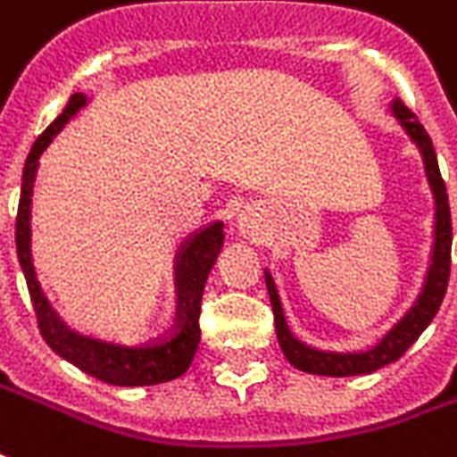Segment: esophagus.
I'll return each mask as SVG.
<instances>
[{
  "label": "esophagus",
  "instance_id": "34e87169",
  "mask_svg": "<svg viewBox=\"0 0 457 457\" xmlns=\"http://www.w3.org/2000/svg\"><path fill=\"white\" fill-rule=\"evenodd\" d=\"M250 220H242V229H245V232H250Z\"/></svg>",
  "mask_w": 457,
  "mask_h": 457
}]
</instances>
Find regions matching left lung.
Wrapping results in <instances>:
<instances>
[{"label":"left lung","mask_w":457,"mask_h":457,"mask_svg":"<svg viewBox=\"0 0 457 457\" xmlns=\"http://www.w3.org/2000/svg\"><path fill=\"white\" fill-rule=\"evenodd\" d=\"M394 113L403 123V129L411 133V138L416 140L420 153H423L426 173H428V180L433 185V195H436V250H433V264H430L428 282H426V289H423V295L418 299V304L408 312V317L376 349L363 351V353H327V351L309 349L302 341H296L292 337V331L287 328V321H284L282 304H279V296H277V289H274L272 277L264 274L270 302H272L274 327H277L279 346H282L287 361L306 373H319V376H359V373L376 371V369H381L386 363L398 361L413 346V341L426 331V327L433 321V317L438 314L440 304H443V296H445V289H448V279H451L453 225L445 180L440 175L438 158H436V151H433L430 136L423 129V123L416 118V113L403 101H395Z\"/></svg>","instance_id":"left-lung-1"}]
</instances>
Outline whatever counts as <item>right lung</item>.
<instances>
[{
    "label": "right lung",
    "instance_id": "right-lung-1",
    "mask_svg": "<svg viewBox=\"0 0 457 457\" xmlns=\"http://www.w3.org/2000/svg\"><path fill=\"white\" fill-rule=\"evenodd\" d=\"M84 96L73 94L69 104L62 111V116L41 133L34 148L29 153L24 175H21V195H19L17 210V254L21 272L27 277L29 296L34 304L37 324L44 341L56 351L62 359L71 361L76 369H81L98 381L113 386H155L173 381L187 371V366L195 356L200 344V302L205 289L207 274L218 260L222 247V222H210L207 228L197 229L195 235L183 245L180 260H178V321L175 327L161 337V339L143 344V346H118L106 341L88 339L71 328H66L59 317L51 312L49 302L44 299L39 282L34 277V264L29 257V205H31V185L37 173V161L49 145L51 138L63 129V123L84 106Z\"/></svg>",
    "mask_w": 457,
    "mask_h": 457
}]
</instances>
